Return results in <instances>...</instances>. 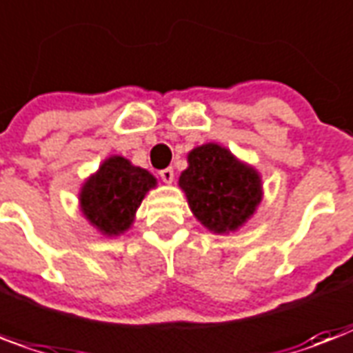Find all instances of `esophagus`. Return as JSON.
<instances>
[{
	"label": "esophagus",
	"mask_w": 353,
	"mask_h": 353,
	"mask_svg": "<svg viewBox=\"0 0 353 353\" xmlns=\"http://www.w3.org/2000/svg\"><path fill=\"white\" fill-rule=\"evenodd\" d=\"M159 176L165 183H172L174 181V168H165V170L159 172Z\"/></svg>",
	"instance_id": "esophagus-1"
}]
</instances>
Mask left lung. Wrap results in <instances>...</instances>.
<instances>
[{"label":"left lung","mask_w":353,"mask_h":353,"mask_svg":"<svg viewBox=\"0 0 353 353\" xmlns=\"http://www.w3.org/2000/svg\"><path fill=\"white\" fill-rule=\"evenodd\" d=\"M179 185L196 219L214 233L236 230L261 201L259 176L219 144H205L188 153V168Z\"/></svg>","instance_id":"left-lung-1"}]
</instances>
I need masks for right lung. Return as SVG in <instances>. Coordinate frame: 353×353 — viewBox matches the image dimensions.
Masks as SVG:
<instances>
[{
    "mask_svg": "<svg viewBox=\"0 0 353 353\" xmlns=\"http://www.w3.org/2000/svg\"><path fill=\"white\" fill-rule=\"evenodd\" d=\"M155 187L150 172L128 159L111 157L81 190V207L87 219L105 235H118L131 225L134 211L148 190Z\"/></svg>",
    "mask_w": 353,
    "mask_h": 353,
    "instance_id": "obj_1",
    "label": "right lung"
}]
</instances>
